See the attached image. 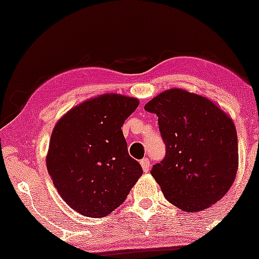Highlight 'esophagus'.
<instances>
[{"mask_svg": "<svg viewBox=\"0 0 259 259\" xmlns=\"http://www.w3.org/2000/svg\"><path fill=\"white\" fill-rule=\"evenodd\" d=\"M140 165H141V167H143L144 172H148V171H150L151 162H150V159H148V158L141 159V160H140Z\"/></svg>", "mask_w": 259, "mask_h": 259, "instance_id": "34e87169", "label": "esophagus"}]
</instances>
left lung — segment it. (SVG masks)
Masks as SVG:
<instances>
[{"label": "left lung", "mask_w": 259, "mask_h": 259, "mask_svg": "<svg viewBox=\"0 0 259 259\" xmlns=\"http://www.w3.org/2000/svg\"><path fill=\"white\" fill-rule=\"evenodd\" d=\"M145 109L157 114L166 146L165 158L151 171L166 199L186 212L222 199L238 169L231 118L208 99L178 88L162 92Z\"/></svg>", "instance_id": "8db88e82"}]
</instances>
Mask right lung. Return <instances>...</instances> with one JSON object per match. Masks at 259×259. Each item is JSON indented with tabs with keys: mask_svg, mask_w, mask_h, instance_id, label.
<instances>
[{
	"mask_svg": "<svg viewBox=\"0 0 259 259\" xmlns=\"http://www.w3.org/2000/svg\"><path fill=\"white\" fill-rule=\"evenodd\" d=\"M138 106L134 98L104 94L72 108L55 125L47 169L60 196L77 213L109 214L143 175L121 131Z\"/></svg>",
	"mask_w": 259,
	"mask_h": 259,
	"instance_id": "right-lung-1",
	"label": "right lung"
}]
</instances>
